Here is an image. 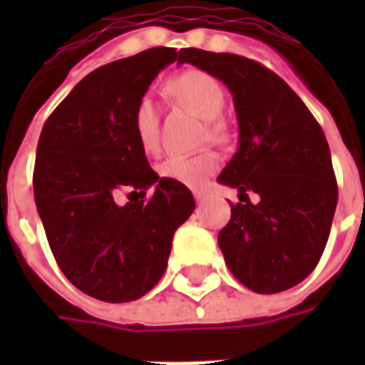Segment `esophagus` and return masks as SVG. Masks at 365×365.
Returning <instances> with one entry per match:
<instances>
[{
    "label": "esophagus",
    "mask_w": 365,
    "mask_h": 365,
    "mask_svg": "<svg viewBox=\"0 0 365 365\" xmlns=\"http://www.w3.org/2000/svg\"><path fill=\"white\" fill-rule=\"evenodd\" d=\"M193 195H195V201H197L199 205H201V203L205 201V191H195Z\"/></svg>",
    "instance_id": "esophagus-1"
}]
</instances>
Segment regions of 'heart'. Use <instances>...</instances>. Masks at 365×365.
Instances as JSON below:
<instances>
[{
	"instance_id": "b5f03b06",
	"label": "heart",
	"mask_w": 365,
	"mask_h": 365,
	"mask_svg": "<svg viewBox=\"0 0 365 365\" xmlns=\"http://www.w3.org/2000/svg\"><path fill=\"white\" fill-rule=\"evenodd\" d=\"M166 93L175 103L195 113L205 120L207 136L211 140L225 138V125L219 120V113L225 107V91L213 76L201 70H187L174 76L166 82ZM133 128L136 143L144 152L158 150V111L150 97H140L133 113ZM219 158L213 152H201L195 156H170L160 164L158 172L162 178L174 180L183 185L199 187L217 172Z\"/></svg>"
}]
</instances>
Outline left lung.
I'll return each mask as SVG.
<instances>
[{
	"mask_svg": "<svg viewBox=\"0 0 365 365\" xmlns=\"http://www.w3.org/2000/svg\"><path fill=\"white\" fill-rule=\"evenodd\" d=\"M182 62L221 80L237 109V154L219 175L240 199L219 232L225 262L256 293L289 289L317 268L336 209L321 125L279 76L254 60L185 48ZM250 192L258 204L247 199Z\"/></svg>",
	"mask_w": 365,
	"mask_h": 365,
	"instance_id": "1",
	"label": "left lung"
}]
</instances>
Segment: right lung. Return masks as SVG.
<instances>
[{
  "label": "right lung",
  "instance_id": "obj_1",
  "mask_svg": "<svg viewBox=\"0 0 365 365\" xmlns=\"http://www.w3.org/2000/svg\"><path fill=\"white\" fill-rule=\"evenodd\" d=\"M185 48L156 46L97 68L46 119L36 146L35 203L62 274L107 303L143 297L168 266L172 238L195 209L191 191L160 178L136 143L133 113L160 70ZM148 202L137 200L148 187ZM133 189L127 206L116 191Z\"/></svg>",
  "mask_w": 365,
  "mask_h": 365
}]
</instances>
